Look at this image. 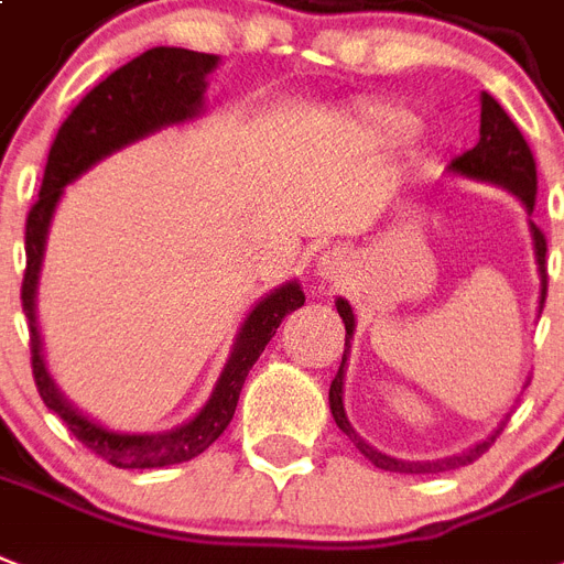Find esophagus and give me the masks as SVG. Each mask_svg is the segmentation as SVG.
<instances>
[{"label":"esophagus","mask_w":564,"mask_h":564,"mask_svg":"<svg viewBox=\"0 0 564 564\" xmlns=\"http://www.w3.org/2000/svg\"><path fill=\"white\" fill-rule=\"evenodd\" d=\"M345 269V254L341 251H327L324 258H318V272L324 278H338V272Z\"/></svg>","instance_id":"34e87169"}]
</instances>
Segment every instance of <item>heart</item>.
Segmentation results:
<instances>
[{"mask_svg":"<svg viewBox=\"0 0 564 564\" xmlns=\"http://www.w3.org/2000/svg\"><path fill=\"white\" fill-rule=\"evenodd\" d=\"M370 127L377 132H382V135H402L405 127H409V121L402 116H373L370 118Z\"/></svg>","mask_w":564,"mask_h":564,"instance_id":"obj_1","label":"heart"}]
</instances>
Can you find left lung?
<instances>
[{"mask_svg": "<svg viewBox=\"0 0 564 564\" xmlns=\"http://www.w3.org/2000/svg\"><path fill=\"white\" fill-rule=\"evenodd\" d=\"M448 171L460 173V176L469 178H480V182H496V185L507 187L512 194L519 196L521 203L528 205V210L533 214L535 208V191H539V178H535V159L530 144L524 141L521 130L512 123V118L507 116L505 107L498 104L492 95L484 91V98H480V141L475 144L473 150H466V153L455 155L452 164H448ZM533 228V240H535V260H539V274H542V301L539 304L544 306V297H547V240H544V231L539 226ZM336 310L341 315V322H345V356H341V365H338L336 379L329 382V411L336 416V425L341 432L354 441V446L359 448L361 455L368 457L370 464L379 466V469H386V473H409V475H425V473H448V469H457V466L475 464L484 452H487L492 443H496L498 432L492 437H487L484 443H478L475 448L464 452V455L446 457V460H437V464H409V460H397L391 455H382L373 446L361 441L359 434L350 429L345 416V402H341V382H345V361H347V350H350V338H354V310L347 301L338 297Z\"/></svg>", "mask_w": 564, "mask_h": 564, "instance_id": "obj_1", "label": "left lung"}]
</instances>
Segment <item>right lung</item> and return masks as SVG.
Here are the masks:
<instances>
[{
  "mask_svg": "<svg viewBox=\"0 0 564 564\" xmlns=\"http://www.w3.org/2000/svg\"><path fill=\"white\" fill-rule=\"evenodd\" d=\"M217 54L159 45V48H150L130 59L127 66L116 68L107 80H100L95 89L86 91V98L68 112L66 121L59 123L52 150H48V162H45L40 199L31 205L29 219H25V274H22L20 295L22 313L29 318L31 373H34L36 391L45 405L68 425V432L75 434L77 441L118 469H155V466L185 464L191 457L203 455L231 423L242 382L249 377L251 365L272 341L274 329L281 327L283 315L304 304V292L297 283H286L269 297H263L242 324L235 354L210 393L208 405L176 432H107L104 425L77 414L59 397L52 377L45 373L43 356H40V333H36L34 292L40 263H43L48 219H52L63 187L84 171H89L104 155L121 150L123 144L159 130L164 123L194 118L203 109L205 75L217 66Z\"/></svg>",
  "mask_w": 564,
  "mask_h": 564,
  "instance_id": "add662e5",
  "label": "right lung"
}]
</instances>
